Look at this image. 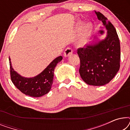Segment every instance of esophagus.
Returning <instances> with one entry per match:
<instances>
[{
	"mask_svg": "<svg viewBox=\"0 0 130 130\" xmlns=\"http://www.w3.org/2000/svg\"><path fill=\"white\" fill-rule=\"evenodd\" d=\"M72 49L70 47L67 48L65 50L64 52V56L65 57H67L70 56L71 54H72Z\"/></svg>",
	"mask_w": 130,
	"mask_h": 130,
	"instance_id": "1",
	"label": "esophagus"
}]
</instances>
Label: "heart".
Masks as SVG:
<instances>
[{
  "instance_id": "heart-1",
  "label": "heart",
  "mask_w": 130,
  "mask_h": 130,
  "mask_svg": "<svg viewBox=\"0 0 130 130\" xmlns=\"http://www.w3.org/2000/svg\"><path fill=\"white\" fill-rule=\"evenodd\" d=\"M93 31V25L91 22H86L83 25L82 28L81 35L80 37L78 45L80 47H84L88 43Z\"/></svg>"
}]
</instances>
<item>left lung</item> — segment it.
<instances>
[{"label": "left lung", "instance_id": "left-lung-1", "mask_svg": "<svg viewBox=\"0 0 130 130\" xmlns=\"http://www.w3.org/2000/svg\"><path fill=\"white\" fill-rule=\"evenodd\" d=\"M95 12L107 32L103 40L95 37L91 44L77 50L80 60L79 73L88 85L103 86L109 83L120 69V43L113 25L101 12Z\"/></svg>", "mask_w": 130, "mask_h": 130}]
</instances>
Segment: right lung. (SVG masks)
<instances>
[{
  "mask_svg": "<svg viewBox=\"0 0 130 130\" xmlns=\"http://www.w3.org/2000/svg\"><path fill=\"white\" fill-rule=\"evenodd\" d=\"M62 59V56L58 57L38 75L32 77H25L20 75L14 70L9 58L12 82L25 95L35 98L42 96L50 90L53 82L55 67Z\"/></svg>",
  "mask_w": 130,
  "mask_h": 130,
  "instance_id": "right-lung-1",
  "label": "right lung"
}]
</instances>
